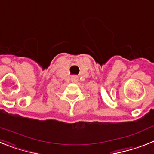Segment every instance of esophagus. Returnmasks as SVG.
I'll use <instances>...</instances> for the list:
<instances>
[{"instance_id": "obj_1", "label": "esophagus", "mask_w": 154, "mask_h": 154, "mask_svg": "<svg viewBox=\"0 0 154 154\" xmlns=\"http://www.w3.org/2000/svg\"><path fill=\"white\" fill-rule=\"evenodd\" d=\"M71 80H72V81L73 82H77V81H78V77H77V76H73V77H71Z\"/></svg>"}]
</instances>
